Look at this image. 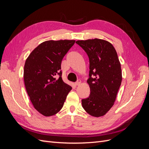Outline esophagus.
I'll use <instances>...</instances> for the list:
<instances>
[{
  "mask_svg": "<svg viewBox=\"0 0 149 149\" xmlns=\"http://www.w3.org/2000/svg\"><path fill=\"white\" fill-rule=\"evenodd\" d=\"M81 80H78L75 83V85L76 86H78V85H79L81 84Z\"/></svg>",
  "mask_w": 149,
  "mask_h": 149,
  "instance_id": "1",
  "label": "esophagus"
}]
</instances>
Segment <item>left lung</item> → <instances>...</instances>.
<instances>
[{
    "label": "left lung",
    "instance_id": "obj_1",
    "mask_svg": "<svg viewBox=\"0 0 149 149\" xmlns=\"http://www.w3.org/2000/svg\"><path fill=\"white\" fill-rule=\"evenodd\" d=\"M76 43L89 60L90 94L82 100V106L94 117L104 116L113 106L122 82V71L114 47L104 40H78Z\"/></svg>",
    "mask_w": 149,
    "mask_h": 149
}]
</instances>
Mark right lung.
I'll return each mask as SVG.
<instances>
[{
    "instance_id": "add662e5",
    "label": "right lung",
    "mask_w": 149,
    "mask_h": 149,
    "mask_svg": "<svg viewBox=\"0 0 149 149\" xmlns=\"http://www.w3.org/2000/svg\"><path fill=\"white\" fill-rule=\"evenodd\" d=\"M75 40L45 41L36 47L26 58L24 79L26 91L35 109L49 117L56 114L63 106L72 88L61 78L63 58ZM58 74L60 77H55Z\"/></svg>"
}]
</instances>
